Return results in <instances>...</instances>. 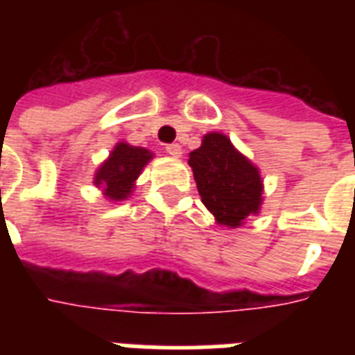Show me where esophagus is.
<instances>
[{
    "label": "esophagus",
    "instance_id": "1",
    "mask_svg": "<svg viewBox=\"0 0 355 355\" xmlns=\"http://www.w3.org/2000/svg\"><path fill=\"white\" fill-rule=\"evenodd\" d=\"M166 153L167 155L175 156V158H180V156H182V147L178 144H169L166 147Z\"/></svg>",
    "mask_w": 355,
    "mask_h": 355
}]
</instances>
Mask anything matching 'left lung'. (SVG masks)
I'll return each instance as SVG.
<instances>
[{
    "label": "left lung",
    "instance_id": "1",
    "mask_svg": "<svg viewBox=\"0 0 355 355\" xmlns=\"http://www.w3.org/2000/svg\"><path fill=\"white\" fill-rule=\"evenodd\" d=\"M188 164L202 205L219 225L237 228L258 214L263 200L261 175L225 134H206L199 149L189 153Z\"/></svg>",
    "mask_w": 355,
    "mask_h": 355
}]
</instances>
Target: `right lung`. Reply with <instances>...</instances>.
I'll return each instance as SVG.
<instances>
[{"mask_svg": "<svg viewBox=\"0 0 355 355\" xmlns=\"http://www.w3.org/2000/svg\"><path fill=\"white\" fill-rule=\"evenodd\" d=\"M153 158V153L144 147H134L119 141L107 160L97 169L94 184L103 188L105 197L110 200H123L132 193L134 182Z\"/></svg>", "mask_w": 355, "mask_h": 355, "instance_id": "add662e5", "label": "right lung"}]
</instances>
